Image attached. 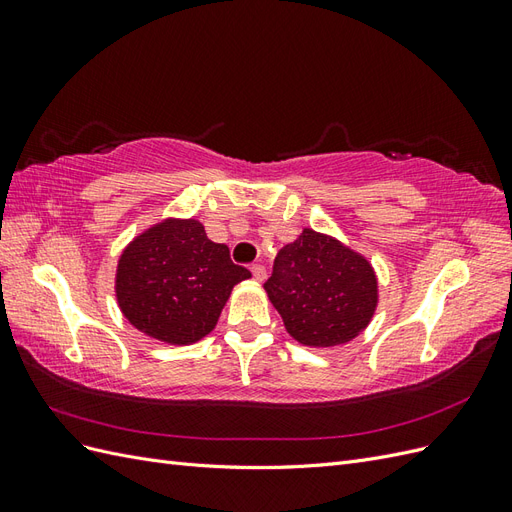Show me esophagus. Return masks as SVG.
<instances>
[{"label": "esophagus", "instance_id": "34e87169", "mask_svg": "<svg viewBox=\"0 0 512 512\" xmlns=\"http://www.w3.org/2000/svg\"><path fill=\"white\" fill-rule=\"evenodd\" d=\"M250 269H252V275H254L256 282H265V277H267V269L265 267H262V265H252Z\"/></svg>", "mask_w": 512, "mask_h": 512}]
</instances>
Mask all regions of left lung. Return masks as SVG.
Wrapping results in <instances>:
<instances>
[{
  "label": "left lung",
  "instance_id": "obj_1",
  "mask_svg": "<svg viewBox=\"0 0 512 512\" xmlns=\"http://www.w3.org/2000/svg\"><path fill=\"white\" fill-rule=\"evenodd\" d=\"M265 290L286 331L314 348L350 342L367 327L378 303L369 262L312 228L282 247Z\"/></svg>",
  "mask_w": 512,
  "mask_h": 512
}]
</instances>
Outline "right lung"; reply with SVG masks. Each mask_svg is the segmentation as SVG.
<instances>
[{
  "label": "right lung",
  "mask_w": 512,
  "mask_h": 512,
  "mask_svg": "<svg viewBox=\"0 0 512 512\" xmlns=\"http://www.w3.org/2000/svg\"><path fill=\"white\" fill-rule=\"evenodd\" d=\"M252 273L230 260L196 220H166L123 250L117 301L138 331L166 344H194L213 331L232 288Z\"/></svg>",
  "instance_id": "right-lung-1"
}]
</instances>
